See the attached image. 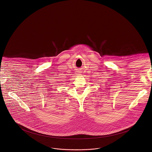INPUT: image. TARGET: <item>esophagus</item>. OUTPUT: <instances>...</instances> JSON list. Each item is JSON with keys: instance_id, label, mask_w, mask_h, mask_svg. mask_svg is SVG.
I'll list each match as a JSON object with an SVG mask.
<instances>
[{"instance_id": "34e87169", "label": "esophagus", "mask_w": 152, "mask_h": 152, "mask_svg": "<svg viewBox=\"0 0 152 152\" xmlns=\"http://www.w3.org/2000/svg\"><path fill=\"white\" fill-rule=\"evenodd\" d=\"M77 74V75H80V72H79V71H77V74Z\"/></svg>"}]
</instances>
